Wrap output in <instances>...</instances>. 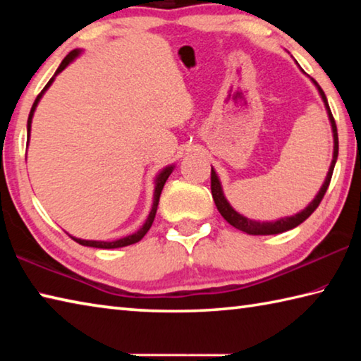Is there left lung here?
<instances>
[{
  "label": "left lung",
  "instance_id": "8db88e82",
  "mask_svg": "<svg viewBox=\"0 0 361 361\" xmlns=\"http://www.w3.org/2000/svg\"><path fill=\"white\" fill-rule=\"evenodd\" d=\"M314 81V79H312ZM314 84L317 85V89H319V92L322 95V100L325 103L326 106V111H328V118L329 122H331V129H333V138H334V151H333V161H331V166H329L328 170V175L325 178V183H323V186L320 188L319 194L315 195V199L310 202L307 207L302 212L296 213V215L293 216H286V218H280L277 221H255V219H250L247 216L240 215V213H237L232 207L229 205L228 200H226L224 194H223V189H221V183H219L216 172L213 170L212 167V195H213V200H215V205L218 212L221 213V216L228 221L231 226H234L235 229L247 232V234H252V235H271V234H280V232H285V231H290L293 228H296V226L301 224L302 221H305L312 213L315 212L317 207L320 205L323 195H325L326 189L329 186V181H331V176H333V170H334V164L338 161V151H339V142H338V129H336V122L334 118L331 114V109H329L328 105V100H326V95L323 92L322 87L319 84L314 81Z\"/></svg>",
  "mask_w": 361,
  "mask_h": 361
}]
</instances>
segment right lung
Listing matches in <instances>:
<instances>
[{
    "mask_svg": "<svg viewBox=\"0 0 361 361\" xmlns=\"http://www.w3.org/2000/svg\"><path fill=\"white\" fill-rule=\"evenodd\" d=\"M79 52H81V51H78V49H75V51H71V52L68 54V56H66V57L62 60V63H60V66L57 68V71H56V75H54V78H56L60 71H63V70L66 68V66H68V65L73 62V60H75V59L79 56ZM54 78L49 79V82L46 84V87L41 90V94H39L38 97H36V100H35L33 106H32V111H30V114H28V122H27V137H28V140H30V129H32V119H33V113H35V109H36V106H38V102L41 100L42 94H44L46 90H47L49 85L52 84ZM172 170H173V167L170 166V167H167V169H164L162 172L157 175V178H156V189H154V202H152V209H151V212H149L148 219H146L145 224H143L142 228H140V229L135 232V234L127 235V237H122V239H119V240H113V242L82 240V239H76V237H71V239L75 240V242H78L79 245H84V247H94V248H121V247L132 245V243H137V242L142 240L143 237H145L146 232L149 231L152 221H154V218H156V212H157V205H159V197H161L162 188H164V185H166V181H167V178L170 176V173H172Z\"/></svg>",
    "mask_w": 361,
    "mask_h": 361,
    "instance_id": "right-lung-1",
    "label": "right lung"
}]
</instances>
